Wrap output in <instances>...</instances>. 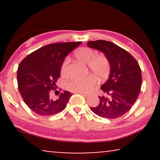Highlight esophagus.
<instances>
[{"label":"esophagus","mask_w":160,"mask_h":160,"mask_svg":"<svg viewBox=\"0 0 160 160\" xmlns=\"http://www.w3.org/2000/svg\"><path fill=\"white\" fill-rule=\"evenodd\" d=\"M77 93H78V94H81V95H82L83 96H84V97H88L89 96V95L88 94H86V93H84V92H77Z\"/></svg>","instance_id":"34e87169"}]
</instances>
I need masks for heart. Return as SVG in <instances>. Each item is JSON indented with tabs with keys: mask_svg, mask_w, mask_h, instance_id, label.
Listing matches in <instances>:
<instances>
[{
	"mask_svg": "<svg viewBox=\"0 0 160 160\" xmlns=\"http://www.w3.org/2000/svg\"><path fill=\"white\" fill-rule=\"evenodd\" d=\"M75 55L78 60L87 63L88 68L100 79L108 77L110 73V62L106 57L95 55V52L88 47L81 48L76 52ZM68 59H65L61 65L60 72L62 76L68 75ZM97 78L93 75H89L84 78H74L68 84V88L73 92L88 93L97 84Z\"/></svg>",
	"mask_w": 160,
	"mask_h": 160,
	"instance_id": "b5f03b06",
	"label": "heart"
}]
</instances>
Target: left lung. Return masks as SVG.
<instances>
[{"instance_id": "left-lung-1", "label": "left lung", "mask_w": 160, "mask_h": 160, "mask_svg": "<svg viewBox=\"0 0 160 160\" xmlns=\"http://www.w3.org/2000/svg\"><path fill=\"white\" fill-rule=\"evenodd\" d=\"M87 46L102 52L110 62V75L101 89L108 95L98 96L100 103L91 107L95 114L116 119L130 110L141 87V71L137 60L126 50L110 41H88Z\"/></svg>"}]
</instances>
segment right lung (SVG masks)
Masks as SVG:
<instances>
[{"instance_id":"1","label":"right lung","mask_w":160,"mask_h":160,"mask_svg":"<svg viewBox=\"0 0 160 160\" xmlns=\"http://www.w3.org/2000/svg\"><path fill=\"white\" fill-rule=\"evenodd\" d=\"M82 42L54 43L39 48L22 61L17 70L18 88L24 102L34 113L51 116L64 110L73 94L63 91L52 98L65 57ZM56 92V91H55Z\"/></svg>"}]
</instances>
